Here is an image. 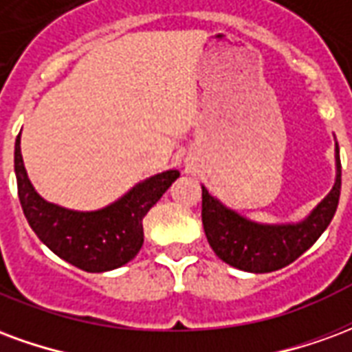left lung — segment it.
Masks as SVG:
<instances>
[{
	"label": "left lung",
	"mask_w": 352,
	"mask_h": 352,
	"mask_svg": "<svg viewBox=\"0 0 352 352\" xmlns=\"http://www.w3.org/2000/svg\"><path fill=\"white\" fill-rule=\"evenodd\" d=\"M336 183L307 219L298 224H256L226 209L201 186V222L214 254L237 270L270 273L300 258L332 222L341 192L340 146L336 145Z\"/></svg>",
	"instance_id": "obj_1"
}]
</instances>
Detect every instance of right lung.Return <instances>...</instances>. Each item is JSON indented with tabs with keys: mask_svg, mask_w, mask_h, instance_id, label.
<instances>
[{
	"mask_svg": "<svg viewBox=\"0 0 352 352\" xmlns=\"http://www.w3.org/2000/svg\"><path fill=\"white\" fill-rule=\"evenodd\" d=\"M14 173L19 198L30 226L60 258L90 273L109 272L128 264L143 245V219L181 175L177 169L135 184L122 198L100 211H72L49 204L35 192L14 143Z\"/></svg>",
	"mask_w": 352,
	"mask_h": 352,
	"instance_id": "add662e5",
	"label": "right lung"
}]
</instances>
